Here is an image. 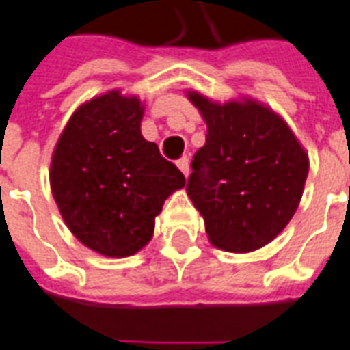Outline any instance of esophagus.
Here are the masks:
<instances>
[{
  "label": "esophagus",
  "instance_id": "esophagus-1",
  "mask_svg": "<svg viewBox=\"0 0 350 350\" xmlns=\"http://www.w3.org/2000/svg\"><path fill=\"white\" fill-rule=\"evenodd\" d=\"M176 165H178V168H180V170H182L183 176H187V174H189V159H187V157L178 159V161H176Z\"/></svg>",
  "mask_w": 350,
  "mask_h": 350
}]
</instances>
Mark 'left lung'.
I'll use <instances>...</instances> for the list:
<instances>
[{
    "label": "left lung",
    "instance_id": "left-lung-1",
    "mask_svg": "<svg viewBox=\"0 0 350 350\" xmlns=\"http://www.w3.org/2000/svg\"><path fill=\"white\" fill-rule=\"evenodd\" d=\"M187 96L208 126L191 161L187 195L214 246L258 250L297 210L309 157L273 109L254 100L216 104L195 90Z\"/></svg>",
    "mask_w": 350,
    "mask_h": 350
}]
</instances>
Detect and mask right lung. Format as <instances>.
<instances>
[{"mask_svg": "<svg viewBox=\"0 0 350 350\" xmlns=\"http://www.w3.org/2000/svg\"><path fill=\"white\" fill-rule=\"evenodd\" d=\"M144 106L109 90L75 109L51 163L66 226L90 250L126 258L150 243L168 195L185 178L140 133Z\"/></svg>", "mask_w": 350, "mask_h": 350, "instance_id": "obj_1", "label": "right lung"}]
</instances>
